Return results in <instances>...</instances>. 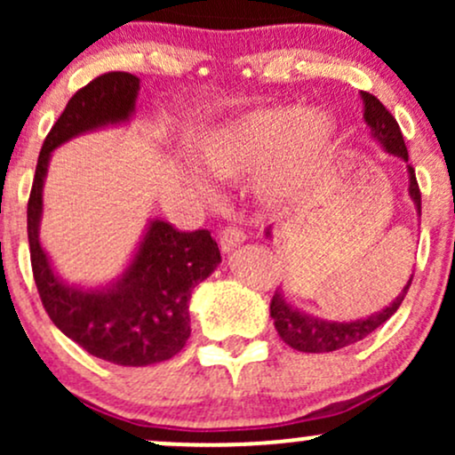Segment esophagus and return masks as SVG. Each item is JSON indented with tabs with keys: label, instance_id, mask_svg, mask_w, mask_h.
Listing matches in <instances>:
<instances>
[{
	"label": "esophagus",
	"instance_id": "esophagus-1",
	"mask_svg": "<svg viewBox=\"0 0 455 455\" xmlns=\"http://www.w3.org/2000/svg\"><path fill=\"white\" fill-rule=\"evenodd\" d=\"M243 242H245V233L239 231V228H235V227H227L220 233L222 252H231V250H235L239 243H243Z\"/></svg>",
	"mask_w": 455,
	"mask_h": 455
}]
</instances>
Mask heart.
Here are the masks:
<instances>
[{"label": "heart", "instance_id": "b5f03b06", "mask_svg": "<svg viewBox=\"0 0 455 455\" xmlns=\"http://www.w3.org/2000/svg\"><path fill=\"white\" fill-rule=\"evenodd\" d=\"M338 143V122L323 108L271 107L250 111L201 139L196 164L218 180L254 184L265 205H291L315 184Z\"/></svg>", "mask_w": 455, "mask_h": 455}]
</instances>
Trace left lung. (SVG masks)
<instances>
[{"mask_svg": "<svg viewBox=\"0 0 455 455\" xmlns=\"http://www.w3.org/2000/svg\"><path fill=\"white\" fill-rule=\"evenodd\" d=\"M363 100V122L370 130V139L379 145L385 154L395 156L406 164V173H409V196L415 205L417 216H421V195L419 186H417L415 171L409 164V151H406L404 139H402L400 126L387 108L380 104L379 98H374L372 93L362 92ZM271 227L265 231V237L271 239ZM412 280V274L409 282L402 286L400 295L391 301L389 306H385L383 310L372 312V315L363 318H353V321H331V318L315 316L310 312L297 307L293 301H289L282 286L275 291L274 299H271L269 315L274 318L275 331L280 333V338L289 344L291 348L301 353H329L338 351V348L351 347V344L363 340L365 336L383 325L387 318H391L395 310H398L402 299H404L406 291H409Z\"/></svg>", "mask_w": 455, "mask_h": 455, "instance_id": "left-lung-1", "label": "left lung"}]
</instances>
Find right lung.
Wrapping results in <instances>:
<instances>
[{
    "label": "right lung",
    "instance_id": "right-lung-1",
    "mask_svg": "<svg viewBox=\"0 0 455 455\" xmlns=\"http://www.w3.org/2000/svg\"><path fill=\"white\" fill-rule=\"evenodd\" d=\"M139 90V76L108 72L70 98L44 139L28 205L31 269L51 321L93 357L132 368L166 362L184 348L192 289L220 265L218 243L210 231L181 233L162 218H149L122 274L107 284L83 286L57 274L40 242V224L53 151L81 134L128 126Z\"/></svg>",
    "mask_w": 455,
    "mask_h": 455
}]
</instances>
